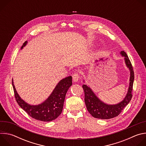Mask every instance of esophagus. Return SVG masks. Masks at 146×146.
Instances as JSON below:
<instances>
[{
	"mask_svg": "<svg viewBox=\"0 0 146 146\" xmlns=\"http://www.w3.org/2000/svg\"><path fill=\"white\" fill-rule=\"evenodd\" d=\"M72 77H73V82H77L78 79H79V74H78V73H75L73 76H72Z\"/></svg>",
	"mask_w": 146,
	"mask_h": 146,
	"instance_id": "obj_1",
	"label": "esophagus"
}]
</instances>
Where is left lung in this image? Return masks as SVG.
Here are the masks:
<instances>
[{"label": "left lung", "mask_w": 146, "mask_h": 146, "mask_svg": "<svg viewBox=\"0 0 146 146\" xmlns=\"http://www.w3.org/2000/svg\"><path fill=\"white\" fill-rule=\"evenodd\" d=\"M120 54L124 58L125 64L130 72L129 86L126 96L120 102L115 105H109L102 101L94 92L89 86L84 84L82 88L85 94V103L88 112L96 118L108 119L118 116L123 108L128 105L131 101L132 95V88L134 81V72L131 62L124 51H121ZM83 82L85 83L84 80Z\"/></svg>", "instance_id": "8db88e82"}]
</instances>
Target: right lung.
Listing matches in <instances>:
<instances>
[{
  "label": "right lung",
  "instance_id": "1",
  "mask_svg": "<svg viewBox=\"0 0 146 146\" xmlns=\"http://www.w3.org/2000/svg\"><path fill=\"white\" fill-rule=\"evenodd\" d=\"M27 43L28 41H26L21 50ZM12 85L16 101L21 108L37 120L49 122L55 119L62 113L66 94L72 85V77L68 76L60 80L48 98L37 105H30L19 96L15 88L13 79Z\"/></svg>",
  "mask_w": 146,
  "mask_h": 146
}]
</instances>
